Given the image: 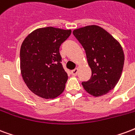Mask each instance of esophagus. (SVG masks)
<instances>
[{
    "instance_id": "34e87169",
    "label": "esophagus",
    "mask_w": 135,
    "mask_h": 135,
    "mask_svg": "<svg viewBox=\"0 0 135 135\" xmlns=\"http://www.w3.org/2000/svg\"><path fill=\"white\" fill-rule=\"evenodd\" d=\"M78 69L75 68V70H73L71 71V74L73 76H76L77 75V74H78Z\"/></svg>"
}]
</instances>
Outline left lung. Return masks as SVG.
I'll return each mask as SVG.
<instances>
[{"label": "left lung", "instance_id": "1", "mask_svg": "<svg viewBox=\"0 0 135 135\" xmlns=\"http://www.w3.org/2000/svg\"><path fill=\"white\" fill-rule=\"evenodd\" d=\"M73 35L85 50L91 78L83 82L87 93L94 97L105 95L120 79L124 55L121 45L98 25H88L73 30Z\"/></svg>", "mask_w": 135, "mask_h": 135}]
</instances>
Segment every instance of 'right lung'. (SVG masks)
I'll use <instances>...</instances> for the list:
<instances>
[{"mask_svg": "<svg viewBox=\"0 0 135 135\" xmlns=\"http://www.w3.org/2000/svg\"><path fill=\"white\" fill-rule=\"evenodd\" d=\"M71 32L53 27L37 28L21 45V75L29 90L40 98H57L65 90L68 76L60 62L59 48Z\"/></svg>", "mask_w": 135, "mask_h": 135, "instance_id": "add662e5", "label": "right lung"}]
</instances>
